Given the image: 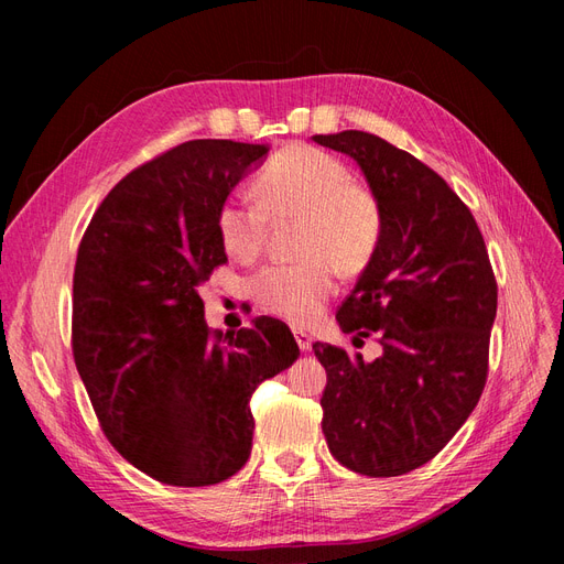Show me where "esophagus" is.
Segmentation results:
<instances>
[{
	"mask_svg": "<svg viewBox=\"0 0 564 564\" xmlns=\"http://www.w3.org/2000/svg\"><path fill=\"white\" fill-rule=\"evenodd\" d=\"M294 338H296V344H299V348L305 352V350H311V346H313V334H308L305 329H301V327H294Z\"/></svg>",
	"mask_w": 564,
	"mask_h": 564,
	"instance_id": "1",
	"label": "esophagus"
}]
</instances>
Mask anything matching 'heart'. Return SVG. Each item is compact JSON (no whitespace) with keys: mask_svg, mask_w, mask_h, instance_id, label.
<instances>
[{"mask_svg":"<svg viewBox=\"0 0 564 564\" xmlns=\"http://www.w3.org/2000/svg\"><path fill=\"white\" fill-rule=\"evenodd\" d=\"M260 202L230 197L218 212V235L237 261L263 251L268 216L301 218V261L268 265L251 278V299L261 311L292 324L313 322L346 275L365 270L381 237L377 197L350 178L348 166L308 145L284 148L253 183Z\"/></svg>","mask_w":564,"mask_h":564,"instance_id":"b5f03b06","label":"heart"}]
</instances>
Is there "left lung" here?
<instances>
[{
  "label": "left lung",
  "instance_id": "1",
  "mask_svg": "<svg viewBox=\"0 0 564 564\" xmlns=\"http://www.w3.org/2000/svg\"><path fill=\"white\" fill-rule=\"evenodd\" d=\"M352 158L381 207V237L336 313L381 357L313 344L327 371L322 433L332 456L369 477L414 470L466 423L487 381L497 280L470 209L433 169L367 131L313 135Z\"/></svg>",
  "mask_w": 564,
  "mask_h": 564
}]
</instances>
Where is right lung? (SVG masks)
<instances>
[{"mask_svg": "<svg viewBox=\"0 0 564 564\" xmlns=\"http://www.w3.org/2000/svg\"><path fill=\"white\" fill-rule=\"evenodd\" d=\"M268 145L187 141L100 202L73 278V352L110 445L174 487L228 480L251 454V392L294 365L286 324L212 334L199 286L228 261L218 212Z\"/></svg>", "mask_w": 564, "mask_h": 564, "instance_id": "obj_1", "label": "right lung"}]
</instances>
